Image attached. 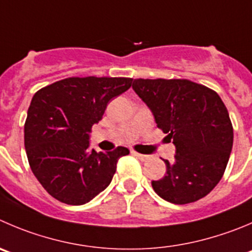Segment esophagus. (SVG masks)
I'll return each mask as SVG.
<instances>
[{
    "instance_id": "esophagus-1",
    "label": "esophagus",
    "mask_w": 252,
    "mask_h": 252,
    "mask_svg": "<svg viewBox=\"0 0 252 252\" xmlns=\"http://www.w3.org/2000/svg\"><path fill=\"white\" fill-rule=\"evenodd\" d=\"M133 155L136 156V157L137 158H140L141 160H147L148 158H150V156H147V155H142V153H137V152H135V151H133Z\"/></svg>"
}]
</instances>
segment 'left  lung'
Instances as JSON below:
<instances>
[{"instance_id": "1", "label": "left lung", "mask_w": 252, "mask_h": 252, "mask_svg": "<svg viewBox=\"0 0 252 252\" xmlns=\"http://www.w3.org/2000/svg\"><path fill=\"white\" fill-rule=\"evenodd\" d=\"M133 92L152 112L157 127L176 146L173 162L152 188L173 204H188L219 183L234 141L229 112L212 89L186 79H135Z\"/></svg>"}]
</instances>
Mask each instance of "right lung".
<instances>
[{"label":"right lung","mask_w":252,"mask_h":252,"mask_svg":"<svg viewBox=\"0 0 252 252\" xmlns=\"http://www.w3.org/2000/svg\"><path fill=\"white\" fill-rule=\"evenodd\" d=\"M130 78H68L40 89L25 124V147L35 178L57 200L83 205L111 183L126 147L90 148V132L111 99L128 90Z\"/></svg>","instance_id":"add662e5"}]
</instances>
